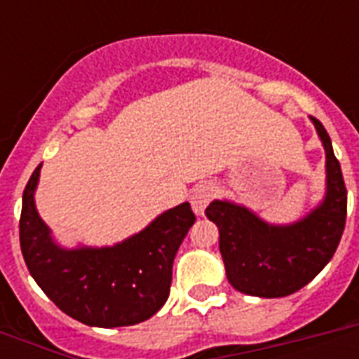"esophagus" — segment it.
Here are the masks:
<instances>
[{"label":"esophagus","mask_w":359,"mask_h":359,"mask_svg":"<svg viewBox=\"0 0 359 359\" xmlns=\"http://www.w3.org/2000/svg\"><path fill=\"white\" fill-rule=\"evenodd\" d=\"M216 194H218V190H216V186H214L212 182H205V184L197 186L190 196V203L191 208H194V212H196L197 216H201V214L205 212V208L208 207V203L216 197Z\"/></svg>","instance_id":"obj_1"}]
</instances>
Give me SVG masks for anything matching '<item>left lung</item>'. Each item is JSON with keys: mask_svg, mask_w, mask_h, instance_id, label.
<instances>
[{"mask_svg": "<svg viewBox=\"0 0 359 359\" xmlns=\"http://www.w3.org/2000/svg\"><path fill=\"white\" fill-rule=\"evenodd\" d=\"M326 151V196L306 218L272 225L231 201H212L205 214L219 229L229 283L261 298L289 296L317 278L334 257L346 222V188L323 123L311 117Z\"/></svg>", "mask_w": 359, "mask_h": 359, "instance_id": "obj_1", "label": "left lung"}]
</instances>
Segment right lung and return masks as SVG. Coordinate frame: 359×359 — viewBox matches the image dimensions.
Here are the masks:
<instances>
[{"mask_svg":"<svg viewBox=\"0 0 359 359\" xmlns=\"http://www.w3.org/2000/svg\"><path fill=\"white\" fill-rule=\"evenodd\" d=\"M41 165L22 196L20 248L44 294L69 317L98 328L132 326L165 304L177 251L196 222L190 203L169 208L149 227L111 248L65 250L35 208Z\"/></svg>","mask_w":359,"mask_h":359,"instance_id":"obj_1","label":"right lung"}]
</instances>
